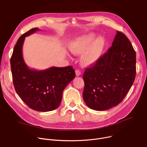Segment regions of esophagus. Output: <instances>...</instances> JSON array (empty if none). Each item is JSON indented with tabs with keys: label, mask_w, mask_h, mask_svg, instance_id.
I'll return each mask as SVG.
<instances>
[{
	"label": "esophagus",
	"mask_w": 147,
	"mask_h": 147,
	"mask_svg": "<svg viewBox=\"0 0 147 147\" xmlns=\"http://www.w3.org/2000/svg\"><path fill=\"white\" fill-rule=\"evenodd\" d=\"M75 74H76V75L77 76H78L80 75V74H81V72H80L79 70L76 69V70L75 71Z\"/></svg>",
	"instance_id": "esophagus-1"
}]
</instances>
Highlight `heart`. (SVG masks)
Masks as SVG:
<instances>
[{
	"label": "heart",
	"mask_w": 147,
	"mask_h": 147,
	"mask_svg": "<svg viewBox=\"0 0 147 147\" xmlns=\"http://www.w3.org/2000/svg\"><path fill=\"white\" fill-rule=\"evenodd\" d=\"M89 33L80 37L71 42L69 45L70 51L75 55L84 54L81 61L85 65L94 63L100 58L104 48L105 41L102 37H97Z\"/></svg>",
	"instance_id": "b5f03b06"
}]
</instances>
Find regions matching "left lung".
Returning a JSON list of instances; mask_svg holds the SVG:
<instances>
[{"instance_id": "left-lung-1", "label": "left lung", "mask_w": 147, "mask_h": 147, "mask_svg": "<svg viewBox=\"0 0 147 147\" xmlns=\"http://www.w3.org/2000/svg\"><path fill=\"white\" fill-rule=\"evenodd\" d=\"M136 75V51L127 36L117 31L107 52L84 72V102L97 111L118 105L133 85Z\"/></svg>"}]
</instances>
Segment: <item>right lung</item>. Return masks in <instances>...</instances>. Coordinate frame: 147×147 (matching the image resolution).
<instances>
[{"label": "right lung", "instance_id": "obj_1", "mask_svg": "<svg viewBox=\"0 0 147 147\" xmlns=\"http://www.w3.org/2000/svg\"><path fill=\"white\" fill-rule=\"evenodd\" d=\"M41 31L32 28L18 40L10 58L13 82L16 93L31 109L38 111H49L59 106L62 92L75 77L71 66L51 67L42 71L32 69L26 64L22 54L26 36Z\"/></svg>", "mask_w": 147, "mask_h": 147}]
</instances>
